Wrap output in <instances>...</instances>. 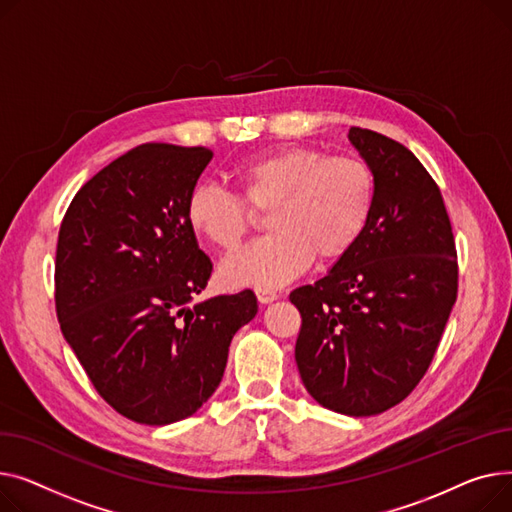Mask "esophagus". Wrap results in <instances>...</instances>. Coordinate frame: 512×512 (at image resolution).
<instances>
[{
  "label": "esophagus",
  "mask_w": 512,
  "mask_h": 512,
  "mask_svg": "<svg viewBox=\"0 0 512 512\" xmlns=\"http://www.w3.org/2000/svg\"><path fill=\"white\" fill-rule=\"evenodd\" d=\"M256 297L260 304H270V302H275L279 293L273 287H256Z\"/></svg>",
  "instance_id": "1"
}]
</instances>
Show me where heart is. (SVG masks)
Instances as JSON below:
<instances>
[{
    "instance_id": "heart-1",
    "label": "heart",
    "mask_w": 512,
    "mask_h": 512,
    "mask_svg": "<svg viewBox=\"0 0 512 512\" xmlns=\"http://www.w3.org/2000/svg\"><path fill=\"white\" fill-rule=\"evenodd\" d=\"M237 194L196 186L186 221L206 244L231 254L244 242L254 213L268 210L270 233L221 266L229 285H277L312 264L345 256L364 235L376 204V173L357 155H326L314 146H285L239 161Z\"/></svg>"
}]
</instances>
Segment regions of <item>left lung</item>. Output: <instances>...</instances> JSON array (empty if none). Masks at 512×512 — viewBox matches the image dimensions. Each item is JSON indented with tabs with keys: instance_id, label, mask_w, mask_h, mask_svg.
Listing matches in <instances>:
<instances>
[{
	"instance_id": "1",
	"label": "left lung",
	"mask_w": 512,
	"mask_h": 512,
	"mask_svg": "<svg viewBox=\"0 0 512 512\" xmlns=\"http://www.w3.org/2000/svg\"><path fill=\"white\" fill-rule=\"evenodd\" d=\"M376 173V204L357 244L314 285L289 293L302 316L295 362L326 409L378 415L428 372L457 302L453 227L434 177L401 142L351 128Z\"/></svg>"
}]
</instances>
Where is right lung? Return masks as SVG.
<instances>
[{
  "label": "right lung",
  "mask_w": 512,
  "mask_h": 512,
  "mask_svg": "<svg viewBox=\"0 0 512 512\" xmlns=\"http://www.w3.org/2000/svg\"><path fill=\"white\" fill-rule=\"evenodd\" d=\"M210 159L204 146L140 144L88 179L59 227V328L97 393L138 424L196 413L258 312L250 289L190 306L213 273L186 221Z\"/></svg>",
  "instance_id": "add662e5"
}]
</instances>
